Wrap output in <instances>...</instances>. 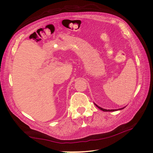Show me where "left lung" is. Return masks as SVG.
Instances as JSON below:
<instances>
[{"mask_svg": "<svg viewBox=\"0 0 153 153\" xmlns=\"http://www.w3.org/2000/svg\"><path fill=\"white\" fill-rule=\"evenodd\" d=\"M94 105L97 106V107H98V108H100V110H103V111H104V112H114V111H117V110H122V109H123V108H125V106L124 107H123V108H119V109H114V110H106V109H104V108H101V107H100V106H98L96 104H95L94 103Z\"/></svg>", "mask_w": 153, "mask_h": 153, "instance_id": "8db88e82", "label": "left lung"}]
</instances>
